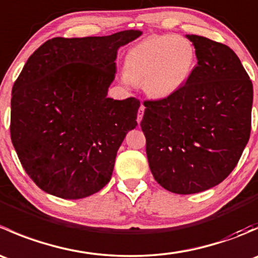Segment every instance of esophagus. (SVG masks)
<instances>
[{"instance_id": "1", "label": "esophagus", "mask_w": 258, "mask_h": 258, "mask_svg": "<svg viewBox=\"0 0 258 258\" xmlns=\"http://www.w3.org/2000/svg\"><path fill=\"white\" fill-rule=\"evenodd\" d=\"M144 112H145V106L141 105V106H140L139 113H137V123H139V124H140V122H141L142 117H144Z\"/></svg>"}]
</instances>
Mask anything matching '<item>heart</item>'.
<instances>
[{"instance_id": "1", "label": "heart", "mask_w": 258, "mask_h": 258, "mask_svg": "<svg viewBox=\"0 0 258 258\" xmlns=\"http://www.w3.org/2000/svg\"><path fill=\"white\" fill-rule=\"evenodd\" d=\"M197 62L196 48L188 38L175 35L150 36L128 49L124 57L122 85L142 83L150 97L163 100L183 88Z\"/></svg>"}]
</instances>
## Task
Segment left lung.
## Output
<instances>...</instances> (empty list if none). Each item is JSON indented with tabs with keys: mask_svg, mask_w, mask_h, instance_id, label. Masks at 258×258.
Returning a JSON list of instances; mask_svg holds the SVG:
<instances>
[{
	"mask_svg": "<svg viewBox=\"0 0 258 258\" xmlns=\"http://www.w3.org/2000/svg\"><path fill=\"white\" fill-rule=\"evenodd\" d=\"M197 66L175 96L146 101L141 128L148 165L167 191L191 195L223 181L251 132L253 87L228 46L197 35Z\"/></svg>",
	"mask_w": 258,
	"mask_h": 258,
	"instance_id": "obj_1",
	"label": "left lung"
}]
</instances>
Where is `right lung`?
<instances>
[{"mask_svg": "<svg viewBox=\"0 0 258 258\" xmlns=\"http://www.w3.org/2000/svg\"><path fill=\"white\" fill-rule=\"evenodd\" d=\"M142 35L52 38L12 88L11 140L23 168L49 195L79 200L110 182L117 151L136 128L140 101L107 97L117 51Z\"/></svg>", "mask_w": 258, "mask_h": 258, "instance_id": "add662e5", "label": "right lung"}]
</instances>
